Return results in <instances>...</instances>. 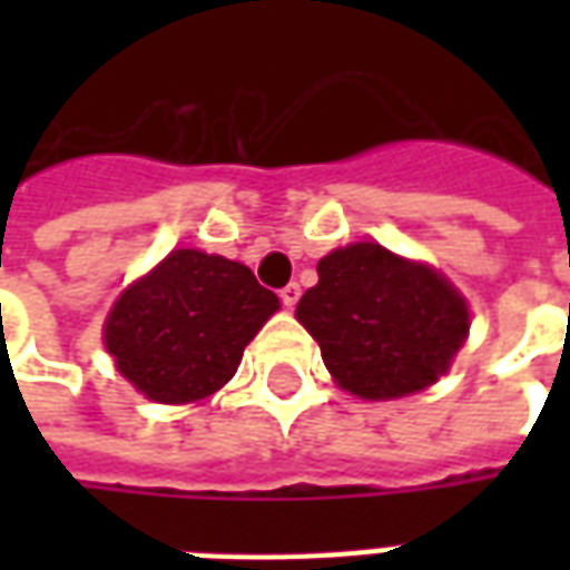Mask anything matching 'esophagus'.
I'll return each instance as SVG.
<instances>
[{
  "label": "esophagus",
  "instance_id": "esophagus-1",
  "mask_svg": "<svg viewBox=\"0 0 570 570\" xmlns=\"http://www.w3.org/2000/svg\"><path fill=\"white\" fill-rule=\"evenodd\" d=\"M298 296H302V289H298V284H286L284 289H281V302H284L286 308H296Z\"/></svg>",
  "mask_w": 570,
  "mask_h": 570
}]
</instances>
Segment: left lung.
Instances as JSON below:
<instances>
[{"instance_id": "obj_1", "label": "left lung", "mask_w": 570, "mask_h": 570, "mask_svg": "<svg viewBox=\"0 0 570 570\" xmlns=\"http://www.w3.org/2000/svg\"><path fill=\"white\" fill-rule=\"evenodd\" d=\"M317 274L296 317L342 391L396 400L449 372L470 333V311L440 272L382 244H351L323 256Z\"/></svg>"}]
</instances>
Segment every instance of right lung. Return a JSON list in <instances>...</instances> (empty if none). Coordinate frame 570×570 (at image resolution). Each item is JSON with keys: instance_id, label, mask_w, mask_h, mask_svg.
<instances>
[{"instance_id": "add662e5", "label": "right lung", "mask_w": 570, "mask_h": 570, "mask_svg": "<svg viewBox=\"0 0 570 570\" xmlns=\"http://www.w3.org/2000/svg\"><path fill=\"white\" fill-rule=\"evenodd\" d=\"M281 308L247 265L174 249L109 311L106 351L155 403H198L240 366L244 347Z\"/></svg>"}]
</instances>
